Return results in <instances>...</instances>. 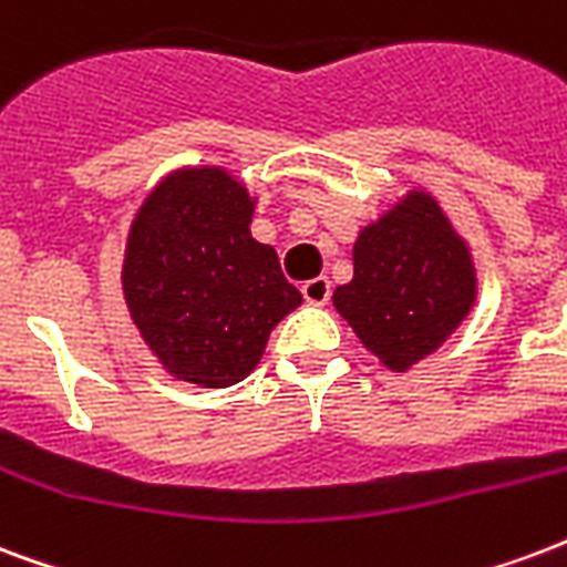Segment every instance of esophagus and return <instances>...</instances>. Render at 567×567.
Segmentation results:
<instances>
[{"label": "esophagus", "mask_w": 567, "mask_h": 567, "mask_svg": "<svg viewBox=\"0 0 567 567\" xmlns=\"http://www.w3.org/2000/svg\"><path fill=\"white\" fill-rule=\"evenodd\" d=\"M301 296L310 301V305H326L331 299V284L329 278H313L301 287Z\"/></svg>", "instance_id": "1"}]
</instances>
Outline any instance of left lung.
<instances>
[{"label": "left lung", "mask_w": 567, "mask_h": 567, "mask_svg": "<svg viewBox=\"0 0 567 567\" xmlns=\"http://www.w3.org/2000/svg\"><path fill=\"white\" fill-rule=\"evenodd\" d=\"M478 278L466 238L427 190H410L361 229L352 280L334 308L355 338L394 373L427 359L470 317Z\"/></svg>", "instance_id": "obj_1"}]
</instances>
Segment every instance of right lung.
I'll return each instance as SVG.
<instances>
[{
  "instance_id": "1",
  "label": "right lung",
  "mask_w": 567,
  "mask_h": 567,
  "mask_svg": "<svg viewBox=\"0 0 567 567\" xmlns=\"http://www.w3.org/2000/svg\"><path fill=\"white\" fill-rule=\"evenodd\" d=\"M257 199L224 167L173 169L143 199L122 262L127 313L169 377L227 389L301 305L278 254L250 236Z\"/></svg>"
}]
</instances>
